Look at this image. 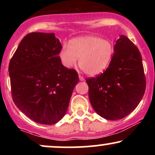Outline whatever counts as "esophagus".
<instances>
[{
    "label": "esophagus",
    "instance_id": "34e87169",
    "mask_svg": "<svg viewBox=\"0 0 155 155\" xmlns=\"http://www.w3.org/2000/svg\"><path fill=\"white\" fill-rule=\"evenodd\" d=\"M79 80H80V81H84V78L82 76L79 75Z\"/></svg>",
    "mask_w": 155,
    "mask_h": 155
}]
</instances>
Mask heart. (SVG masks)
I'll list each match as a JSON object with an SVG mask.
<instances>
[{
	"instance_id": "obj_1",
	"label": "heart",
	"mask_w": 155,
	"mask_h": 155,
	"mask_svg": "<svg viewBox=\"0 0 155 155\" xmlns=\"http://www.w3.org/2000/svg\"><path fill=\"white\" fill-rule=\"evenodd\" d=\"M114 49L109 41L95 36H81L69 41L60 49V62L66 68L79 65L87 75H99L107 69L113 58Z\"/></svg>"
}]
</instances>
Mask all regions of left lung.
<instances>
[{
  "label": "left lung",
  "mask_w": 155,
  "mask_h": 155,
  "mask_svg": "<svg viewBox=\"0 0 155 155\" xmlns=\"http://www.w3.org/2000/svg\"><path fill=\"white\" fill-rule=\"evenodd\" d=\"M106 71L86 79L92 108L103 118L121 120L138 106L144 95L146 77L141 55L127 37L116 41Z\"/></svg>",
  "instance_id": "8db88e82"
}]
</instances>
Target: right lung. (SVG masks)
<instances>
[{
	"label": "right lung",
	"instance_id": "add662e5",
	"mask_svg": "<svg viewBox=\"0 0 155 155\" xmlns=\"http://www.w3.org/2000/svg\"><path fill=\"white\" fill-rule=\"evenodd\" d=\"M62 45L54 33H31L19 43L8 65L12 96L17 108L35 122L53 124L66 113L75 69L60 62Z\"/></svg>",
	"mask_w": 155,
	"mask_h": 155
}]
</instances>
